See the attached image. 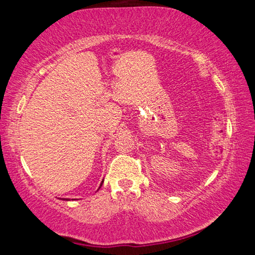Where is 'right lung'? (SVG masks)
Listing matches in <instances>:
<instances>
[{
    "mask_svg": "<svg viewBox=\"0 0 255 255\" xmlns=\"http://www.w3.org/2000/svg\"><path fill=\"white\" fill-rule=\"evenodd\" d=\"M103 180H105V179H103ZM103 180L101 181V183H100V187H99V188H98V190H100V188H101V185H102V183H103ZM98 190H97V191H98ZM62 200H70V199H67V198H62Z\"/></svg>",
    "mask_w": 255,
    "mask_h": 255,
    "instance_id": "1",
    "label": "right lung"
}]
</instances>
